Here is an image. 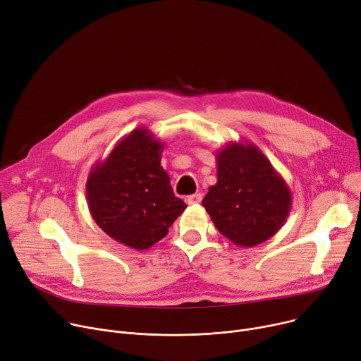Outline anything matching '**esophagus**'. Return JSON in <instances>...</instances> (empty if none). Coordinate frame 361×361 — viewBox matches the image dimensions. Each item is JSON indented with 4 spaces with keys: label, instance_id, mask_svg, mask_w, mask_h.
<instances>
[{
    "label": "esophagus",
    "instance_id": "1",
    "mask_svg": "<svg viewBox=\"0 0 361 361\" xmlns=\"http://www.w3.org/2000/svg\"><path fill=\"white\" fill-rule=\"evenodd\" d=\"M201 201H202V193H193V195L186 198V204H189V205L201 204Z\"/></svg>",
    "mask_w": 361,
    "mask_h": 361
}]
</instances>
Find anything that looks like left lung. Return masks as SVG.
<instances>
[{"label": "left lung", "mask_w": 361, "mask_h": 361, "mask_svg": "<svg viewBox=\"0 0 361 361\" xmlns=\"http://www.w3.org/2000/svg\"><path fill=\"white\" fill-rule=\"evenodd\" d=\"M216 230L238 247H255L282 228L292 192L252 142H228L216 152V183L202 200Z\"/></svg>", "instance_id": "obj_1"}]
</instances>
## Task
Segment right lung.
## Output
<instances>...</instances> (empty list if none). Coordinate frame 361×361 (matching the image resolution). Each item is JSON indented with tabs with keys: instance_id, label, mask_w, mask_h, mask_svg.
I'll use <instances>...</instances> for the list:
<instances>
[{
	"instance_id": "right-lung-1",
	"label": "right lung",
	"mask_w": 361,
	"mask_h": 361,
	"mask_svg": "<svg viewBox=\"0 0 361 361\" xmlns=\"http://www.w3.org/2000/svg\"><path fill=\"white\" fill-rule=\"evenodd\" d=\"M163 149L149 128H134L88 175L94 221L106 235L135 250H147L166 237L186 208L160 164Z\"/></svg>"
}]
</instances>
